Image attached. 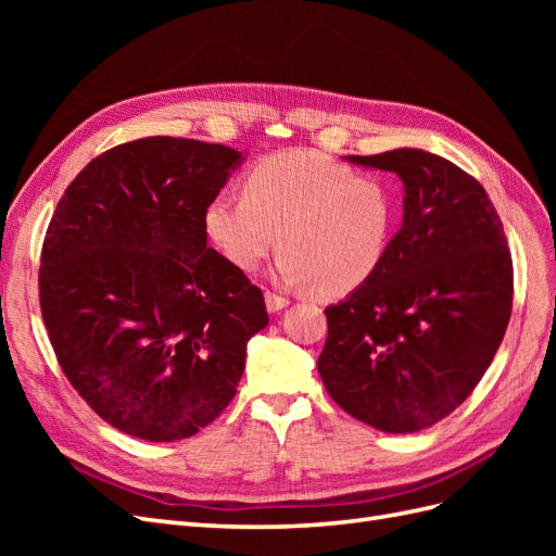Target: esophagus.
Segmentation results:
<instances>
[{
	"label": "esophagus",
	"instance_id": "obj_1",
	"mask_svg": "<svg viewBox=\"0 0 556 556\" xmlns=\"http://www.w3.org/2000/svg\"><path fill=\"white\" fill-rule=\"evenodd\" d=\"M264 299H266L268 313H278V311L290 306V299H288V296H280V294H274V292H266Z\"/></svg>",
	"mask_w": 556,
	"mask_h": 556
}]
</instances>
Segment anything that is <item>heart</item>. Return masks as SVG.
<instances>
[{
    "label": "heart",
    "instance_id": "heart-1",
    "mask_svg": "<svg viewBox=\"0 0 556 556\" xmlns=\"http://www.w3.org/2000/svg\"><path fill=\"white\" fill-rule=\"evenodd\" d=\"M399 197L390 182L315 150H280L245 178V194L225 190L204 211V229L239 271L282 252L274 278L319 296H343L371 280L390 255Z\"/></svg>",
    "mask_w": 556,
    "mask_h": 556
}]
</instances>
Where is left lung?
I'll return each instance as SVG.
<instances>
[{
  "label": "left lung",
  "instance_id": "8db88e82",
  "mask_svg": "<svg viewBox=\"0 0 556 556\" xmlns=\"http://www.w3.org/2000/svg\"><path fill=\"white\" fill-rule=\"evenodd\" d=\"M403 182L380 271L329 306L317 371L329 396L387 433L433 427L490 368L513 311V260L482 185L419 148L345 157Z\"/></svg>",
  "mask_w": 556,
  "mask_h": 556
}]
</instances>
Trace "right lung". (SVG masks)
<instances>
[{"instance_id": "obj_1", "label": "right lung", "mask_w": 556, "mask_h": 556, "mask_svg": "<svg viewBox=\"0 0 556 556\" xmlns=\"http://www.w3.org/2000/svg\"><path fill=\"white\" fill-rule=\"evenodd\" d=\"M239 150L148 137L92 160L60 199L39 299L62 371L88 406L150 443L190 439L237 394L260 288L206 248L204 211Z\"/></svg>"}]
</instances>
